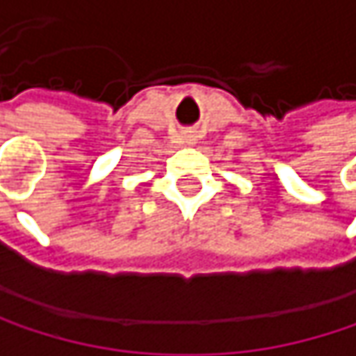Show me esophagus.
<instances>
[{"label":"esophagus","mask_w":356,"mask_h":356,"mask_svg":"<svg viewBox=\"0 0 356 356\" xmlns=\"http://www.w3.org/2000/svg\"><path fill=\"white\" fill-rule=\"evenodd\" d=\"M185 140H187V142H189V144H191V142H193V138H191V136H187V138H185Z\"/></svg>","instance_id":"1"}]
</instances>
